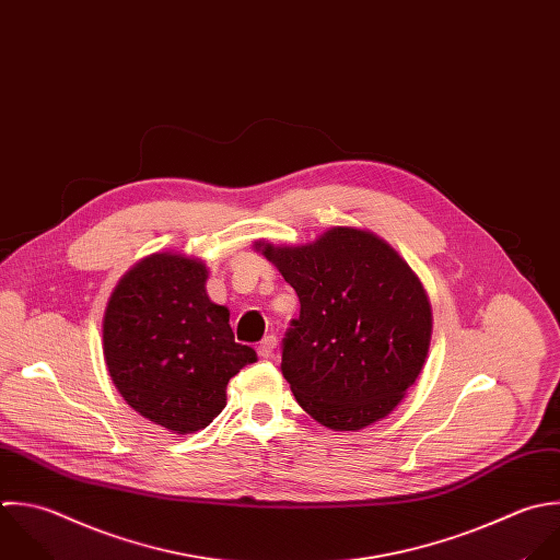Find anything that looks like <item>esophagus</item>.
I'll return each mask as SVG.
<instances>
[{
  "instance_id": "1",
  "label": "esophagus",
  "mask_w": 560,
  "mask_h": 560,
  "mask_svg": "<svg viewBox=\"0 0 560 560\" xmlns=\"http://www.w3.org/2000/svg\"><path fill=\"white\" fill-rule=\"evenodd\" d=\"M275 351H277V338H275V336H266V338L259 342V347H257V353H259L261 358H272Z\"/></svg>"
}]
</instances>
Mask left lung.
<instances>
[{
  "instance_id": "left-lung-1",
  "label": "left lung",
  "mask_w": 560,
  "mask_h": 560,
  "mask_svg": "<svg viewBox=\"0 0 560 560\" xmlns=\"http://www.w3.org/2000/svg\"><path fill=\"white\" fill-rule=\"evenodd\" d=\"M301 301L281 371L299 406L334 432L386 419L423 371L432 305L408 261L380 235L331 226L307 244H253Z\"/></svg>"
}]
</instances>
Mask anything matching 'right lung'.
I'll return each instance as SVG.
<instances>
[{
    "mask_svg": "<svg viewBox=\"0 0 560 560\" xmlns=\"http://www.w3.org/2000/svg\"><path fill=\"white\" fill-rule=\"evenodd\" d=\"M207 277L198 257L152 253L119 279L104 310L102 349L117 393L174 434L207 428L226 406L229 380L257 360L235 342Z\"/></svg>",
    "mask_w": 560,
    "mask_h": 560,
    "instance_id": "right-lung-1",
    "label": "right lung"
}]
</instances>
